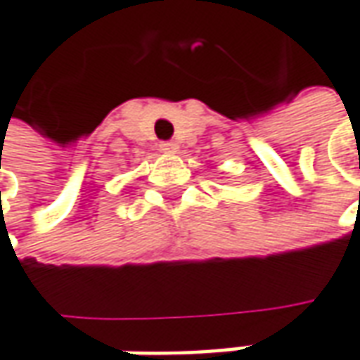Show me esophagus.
I'll use <instances>...</instances> for the list:
<instances>
[{
	"instance_id": "obj_1",
	"label": "esophagus",
	"mask_w": 360,
	"mask_h": 360,
	"mask_svg": "<svg viewBox=\"0 0 360 360\" xmlns=\"http://www.w3.org/2000/svg\"><path fill=\"white\" fill-rule=\"evenodd\" d=\"M177 148H179V146H177L175 142H162V144H160V150H162L165 155H175Z\"/></svg>"
}]
</instances>
